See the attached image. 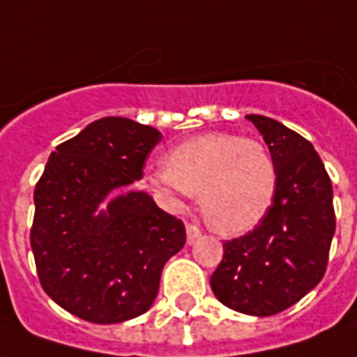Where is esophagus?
Listing matches in <instances>:
<instances>
[{
	"instance_id": "esophagus-1",
	"label": "esophagus",
	"mask_w": 357,
	"mask_h": 357,
	"mask_svg": "<svg viewBox=\"0 0 357 357\" xmlns=\"http://www.w3.org/2000/svg\"><path fill=\"white\" fill-rule=\"evenodd\" d=\"M185 231H187V243H193L197 238H201V230H199L197 226H193V224H187Z\"/></svg>"
}]
</instances>
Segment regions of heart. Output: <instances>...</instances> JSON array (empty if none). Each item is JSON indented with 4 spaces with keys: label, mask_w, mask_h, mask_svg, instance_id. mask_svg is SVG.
Masks as SVG:
<instances>
[{
    "label": "heart",
    "mask_w": 357,
    "mask_h": 357,
    "mask_svg": "<svg viewBox=\"0 0 357 357\" xmlns=\"http://www.w3.org/2000/svg\"><path fill=\"white\" fill-rule=\"evenodd\" d=\"M149 183L172 208L199 193L204 216L226 234H243L265 220L278 191L273 154L257 139L208 131L176 144Z\"/></svg>",
    "instance_id": "heart-1"
}]
</instances>
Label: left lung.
<instances>
[{
  "label": "left lung",
  "instance_id": "obj_1",
  "mask_svg": "<svg viewBox=\"0 0 357 357\" xmlns=\"http://www.w3.org/2000/svg\"><path fill=\"white\" fill-rule=\"evenodd\" d=\"M248 119L276 162L278 191L265 220L224 243L211 288L226 307L268 317L298 303L325 274L336 228L333 183L307 139L276 119Z\"/></svg>",
  "mask_w": 357,
  "mask_h": 357
}]
</instances>
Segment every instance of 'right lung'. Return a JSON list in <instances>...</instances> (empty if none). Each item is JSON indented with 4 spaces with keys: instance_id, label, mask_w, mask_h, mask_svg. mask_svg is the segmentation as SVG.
Returning <instances> with one entry per match:
<instances>
[{
    "instance_id": "right-lung-1",
    "label": "right lung",
    "mask_w": 357,
    "mask_h": 357,
    "mask_svg": "<svg viewBox=\"0 0 357 357\" xmlns=\"http://www.w3.org/2000/svg\"><path fill=\"white\" fill-rule=\"evenodd\" d=\"M160 139L133 119L102 118L50 154L31 248L44 291L75 317L112 325L143 315L166 261L185 245L183 222L129 191Z\"/></svg>"
}]
</instances>
